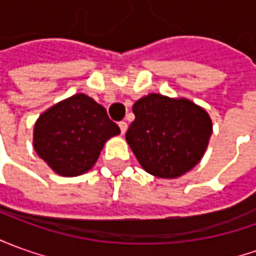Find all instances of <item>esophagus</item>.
Here are the masks:
<instances>
[{
    "label": "esophagus",
    "mask_w": 256,
    "mask_h": 256,
    "mask_svg": "<svg viewBox=\"0 0 256 256\" xmlns=\"http://www.w3.org/2000/svg\"><path fill=\"white\" fill-rule=\"evenodd\" d=\"M118 126H120V130H121V134H125V132H126V128H128V124H126L125 121H121V122H118Z\"/></svg>",
    "instance_id": "1"
}]
</instances>
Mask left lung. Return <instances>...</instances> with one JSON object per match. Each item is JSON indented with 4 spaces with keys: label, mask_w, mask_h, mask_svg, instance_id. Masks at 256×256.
Here are the masks:
<instances>
[{
    "label": "left lung",
    "mask_w": 256,
    "mask_h": 256,
    "mask_svg": "<svg viewBox=\"0 0 256 256\" xmlns=\"http://www.w3.org/2000/svg\"><path fill=\"white\" fill-rule=\"evenodd\" d=\"M125 134L139 164L154 177L177 178L200 162L212 135V120L188 98L150 93L139 98Z\"/></svg>",
    "instance_id": "8db88e82"
}]
</instances>
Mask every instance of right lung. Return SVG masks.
Listing matches in <instances>:
<instances>
[{
    "label": "right lung",
    "instance_id": "1",
    "mask_svg": "<svg viewBox=\"0 0 256 256\" xmlns=\"http://www.w3.org/2000/svg\"><path fill=\"white\" fill-rule=\"evenodd\" d=\"M120 132L103 106L78 93L37 118L33 146L52 172L76 177L90 170L106 142Z\"/></svg>",
    "mask_w": 256,
    "mask_h": 256
}]
</instances>
